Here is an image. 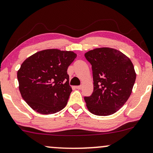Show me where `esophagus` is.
<instances>
[{
    "label": "esophagus",
    "mask_w": 153,
    "mask_h": 153,
    "mask_svg": "<svg viewBox=\"0 0 153 153\" xmlns=\"http://www.w3.org/2000/svg\"><path fill=\"white\" fill-rule=\"evenodd\" d=\"M75 88H76V89H81V88H82V86H75Z\"/></svg>",
    "instance_id": "esophagus-1"
}]
</instances>
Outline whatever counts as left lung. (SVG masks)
I'll return each mask as SVG.
<instances>
[{
	"instance_id": "8db88e82",
	"label": "left lung",
	"mask_w": 153,
	"mask_h": 153,
	"mask_svg": "<svg viewBox=\"0 0 153 153\" xmlns=\"http://www.w3.org/2000/svg\"><path fill=\"white\" fill-rule=\"evenodd\" d=\"M92 65L94 92L84 100L89 112L98 116L114 114L131 96L136 78L134 65L121 51L103 47L84 54Z\"/></svg>"
}]
</instances>
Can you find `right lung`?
Returning a JSON list of instances; mask_svg holds the SVG:
<instances>
[{
	"label": "right lung",
	"instance_id": "1",
	"mask_svg": "<svg viewBox=\"0 0 153 153\" xmlns=\"http://www.w3.org/2000/svg\"><path fill=\"white\" fill-rule=\"evenodd\" d=\"M76 57L73 51L46 49L22 62L17 71L19 90L33 110L51 114L66 106L72 91L67 71Z\"/></svg>",
	"mask_w": 153,
	"mask_h": 153
}]
</instances>
